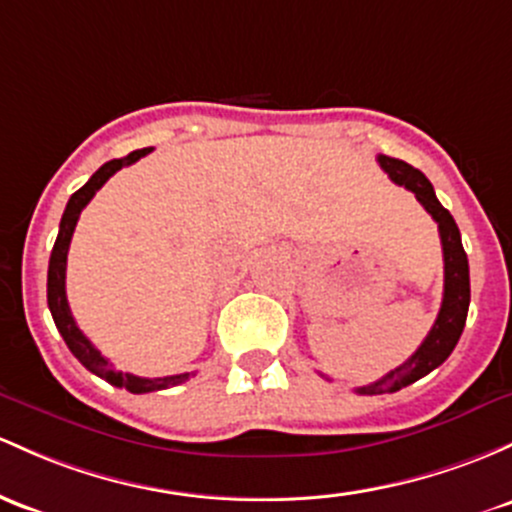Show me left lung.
<instances>
[{"instance_id":"left-lung-1","label":"left lung","mask_w":512,"mask_h":512,"mask_svg":"<svg viewBox=\"0 0 512 512\" xmlns=\"http://www.w3.org/2000/svg\"><path fill=\"white\" fill-rule=\"evenodd\" d=\"M381 165V170L391 177V182H396L398 187H406L408 192L415 194V199L425 206V211L435 218L437 228H440V240H442V255H445V294H442V306L437 313L435 325L428 333V338L423 340V345L415 350L401 367H396L393 372L381 376L379 381L367 386H359L355 393L359 396H376V393H393L403 386L413 384V381L423 379L425 374H430L432 369L440 367L445 359L452 355L454 345L459 342L462 335L466 313H469V260H466V252L462 247V235H459L457 223H454L452 213L437 201L435 189L428 182L423 172L415 170L408 162L396 160V157L379 155L376 157Z\"/></svg>"}]
</instances>
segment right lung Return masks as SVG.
Masks as SVG:
<instances>
[{
	"label": "right lung",
	"instance_id": "add662e5",
	"mask_svg": "<svg viewBox=\"0 0 512 512\" xmlns=\"http://www.w3.org/2000/svg\"><path fill=\"white\" fill-rule=\"evenodd\" d=\"M148 153L150 148H143V150H133L131 155L121 157V160H109L106 165H101L92 177H89V182L84 184L82 189H77V192L70 196L63 218H60L58 240H55L53 252H50V265H48V308H50V316L55 320V325H58L60 335H63L65 345L70 347L72 355L80 359L89 372L131 393H150V391L170 389V386L184 384L192 374L187 372V374H174V376H160V379H145V376L114 372L109 359L101 357V352L92 345V342L84 338V333L77 328L75 318H72L70 303H67V294H65V267H67V250H70L72 233H75L77 218H80L84 206H87L89 201H92V196L104 187L106 179H109L111 174L119 172L121 167L133 165V162L140 160V157H145Z\"/></svg>",
	"mask_w": 512,
	"mask_h": 512
}]
</instances>
